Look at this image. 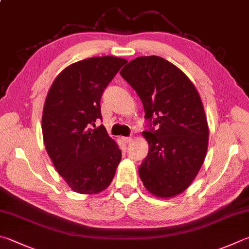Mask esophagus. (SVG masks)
I'll return each instance as SVG.
<instances>
[{"mask_svg": "<svg viewBox=\"0 0 249 249\" xmlns=\"http://www.w3.org/2000/svg\"><path fill=\"white\" fill-rule=\"evenodd\" d=\"M123 141H124L125 144H128V143L131 142V141H132V138H131V137H125V138H123Z\"/></svg>", "mask_w": 249, "mask_h": 249, "instance_id": "1", "label": "esophagus"}]
</instances>
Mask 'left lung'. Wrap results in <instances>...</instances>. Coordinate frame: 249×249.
<instances>
[{
	"instance_id": "8db88e82",
	"label": "left lung",
	"mask_w": 249,
	"mask_h": 249,
	"mask_svg": "<svg viewBox=\"0 0 249 249\" xmlns=\"http://www.w3.org/2000/svg\"><path fill=\"white\" fill-rule=\"evenodd\" d=\"M142 101L148 154L139 168L146 190L158 197L182 193L195 179L208 146V124L194 84L159 56H141L120 71Z\"/></svg>"
}]
</instances>
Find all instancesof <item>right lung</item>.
I'll list each match as a JSON object with an SVG mask.
<instances>
[{
    "label": "right lung",
    "mask_w": 249,
    "mask_h": 249,
    "mask_svg": "<svg viewBox=\"0 0 249 249\" xmlns=\"http://www.w3.org/2000/svg\"><path fill=\"white\" fill-rule=\"evenodd\" d=\"M126 63L102 56L65 68L46 96L42 133L46 152L71 190L96 194L110 184L121 160V151L102 120L101 98L106 87Z\"/></svg>",
    "instance_id": "add662e5"
}]
</instances>
